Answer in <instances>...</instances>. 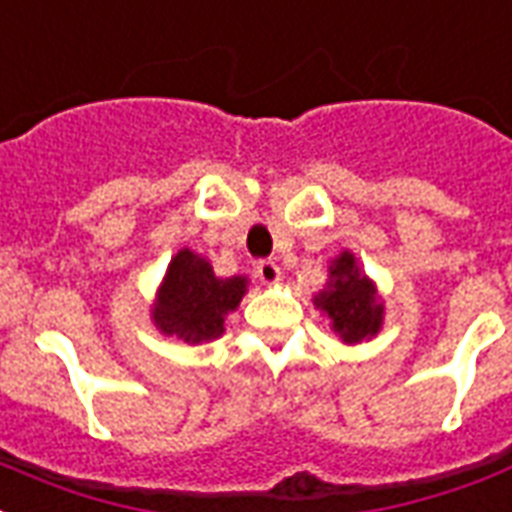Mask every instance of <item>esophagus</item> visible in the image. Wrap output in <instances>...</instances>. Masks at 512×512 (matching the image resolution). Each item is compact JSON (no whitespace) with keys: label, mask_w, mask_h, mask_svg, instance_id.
Returning <instances> with one entry per match:
<instances>
[{"label":"esophagus","mask_w":512,"mask_h":512,"mask_svg":"<svg viewBox=\"0 0 512 512\" xmlns=\"http://www.w3.org/2000/svg\"><path fill=\"white\" fill-rule=\"evenodd\" d=\"M256 275H259L261 283H267V286H278L280 278H283V272H280V267L275 264V261H259L256 264Z\"/></svg>","instance_id":"1"}]
</instances>
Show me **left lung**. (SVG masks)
Wrapping results in <instances>:
<instances>
[{
    "instance_id": "1",
    "label": "left lung",
    "mask_w": 512,
    "mask_h": 512,
    "mask_svg": "<svg viewBox=\"0 0 512 512\" xmlns=\"http://www.w3.org/2000/svg\"><path fill=\"white\" fill-rule=\"evenodd\" d=\"M326 272V286L315 294L313 305L329 318L332 332L345 345H359L378 337L386 307L375 280L361 270L359 259L351 251H340L329 261Z\"/></svg>"
}]
</instances>
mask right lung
<instances>
[{
  "label": "right lung",
  "instance_id": "add662e5",
  "mask_svg": "<svg viewBox=\"0 0 512 512\" xmlns=\"http://www.w3.org/2000/svg\"><path fill=\"white\" fill-rule=\"evenodd\" d=\"M248 294V278H218L213 264L191 248H180L156 288L151 321L164 337L188 345L213 343L226 332V315L240 307Z\"/></svg>",
  "mask_w": 512,
  "mask_h": 512
}]
</instances>
